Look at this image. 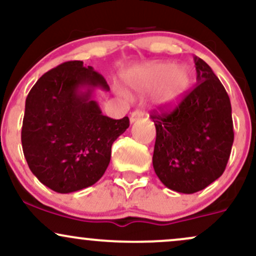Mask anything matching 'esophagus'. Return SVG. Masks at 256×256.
Segmentation results:
<instances>
[{
    "label": "esophagus",
    "instance_id": "obj_1",
    "mask_svg": "<svg viewBox=\"0 0 256 256\" xmlns=\"http://www.w3.org/2000/svg\"><path fill=\"white\" fill-rule=\"evenodd\" d=\"M143 116H144V114H143V112H140V110L132 112L131 116H130V122L132 124V122H137V120H140V118H143Z\"/></svg>",
    "mask_w": 256,
    "mask_h": 256
}]
</instances>
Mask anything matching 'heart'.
Returning a JSON list of instances; mask_svg holds the SVG:
<instances>
[{"mask_svg":"<svg viewBox=\"0 0 256 256\" xmlns=\"http://www.w3.org/2000/svg\"><path fill=\"white\" fill-rule=\"evenodd\" d=\"M192 72L184 64L154 62L126 74L125 82L137 92L155 91L154 102L164 110L178 107L192 86Z\"/></svg>","mask_w":256,"mask_h":256,"instance_id":"obj_1","label":"heart"}]
</instances>
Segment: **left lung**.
<instances>
[{
	"mask_svg": "<svg viewBox=\"0 0 256 256\" xmlns=\"http://www.w3.org/2000/svg\"><path fill=\"white\" fill-rule=\"evenodd\" d=\"M198 85L170 113L154 110L152 166L168 189L194 194L225 171L234 143L231 104L225 88L202 58H194Z\"/></svg>",
	"mask_w": 256,
	"mask_h": 256,
	"instance_id": "8db88e82",
	"label": "left lung"
}]
</instances>
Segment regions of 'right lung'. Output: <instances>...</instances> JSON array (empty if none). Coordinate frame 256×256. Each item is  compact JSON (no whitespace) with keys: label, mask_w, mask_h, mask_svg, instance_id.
<instances>
[{"label":"right lung","mask_w":256,"mask_h":256,"mask_svg":"<svg viewBox=\"0 0 256 256\" xmlns=\"http://www.w3.org/2000/svg\"><path fill=\"white\" fill-rule=\"evenodd\" d=\"M98 88L110 91L92 67L67 61L44 73L26 98L22 152L31 172L54 192L95 184L110 165L112 144L130 125L128 116L102 114L92 98Z\"/></svg>","instance_id":"obj_1"}]
</instances>
